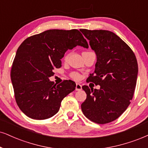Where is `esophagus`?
<instances>
[{
	"label": "esophagus",
	"instance_id": "34e87169",
	"mask_svg": "<svg viewBox=\"0 0 148 148\" xmlns=\"http://www.w3.org/2000/svg\"><path fill=\"white\" fill-rule=\"evenodd\" d=\"M82 86L81 84H76V86H75V90H82Z\"/></svg>",
	"mask_w": 148,
	"mask_h": 148
}]
</instances>
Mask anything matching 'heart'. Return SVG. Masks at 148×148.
Segmentation results:
<instances>
[{
  "label": "heart",
  "mask_w": 148,
  "mask_h": 148,
  "mask_svg": "<svg viewBox=\"0 0 148 148\" xmlns=\"http://www.w3.org/2000/svg\"><path fill=\"white\" fill-rule=\"evenodd\" d=\"M67 57H68V56H66V58H67ZM71 77L73 78L74 79L78 80V79H80V75H79V74L78 73H77V72H73V73H72L71 74Z\"/></svg>",
  "instance_id": "heart-1"
}]
</instances>
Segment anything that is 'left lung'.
<instances>
[{"mask_svg":"<svg viewBox=\"0 0 148 148\" xmlns=\"http://www.w3.org/2000/svg\"><path fill=\"white\" fill-rule=\"evenodd\" d=\"M80 31L97 56L95 69L86 82L100 86L94 90L83 86L87 96L82 110L90 121L105 124L119 117L130 105L136 84L137 60L130 47L113 32Z\"/></svg>","mask_w":148,"mask_h":148,"instance_id":"obj_1","label":"left lung"}]
</instances>
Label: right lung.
Instances as JSON below:
<instances>
[{
    "mask_svg": "<svg viewBox=\"0 0 148 148\" xmlns=\"http://www.w3.org/2000/svg\"><path fill=\"white\" fill-rule=\"evenodd\" d=\"M88 48L77 29H50L30 36L18 47L11 70L16 101L24 114L34 119L50 118L59 110L61 102L75 89V83L64 80L56 85L49 77L68 49Z\"/></svg>",
    "mask_w": 148,
    "mask_h": 148,
    "instance_id": "1",
    "label": "right lung"
}]
</instances>
